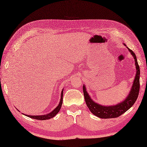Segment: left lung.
Listing matches in <instances>:
<instances>
[{
	"mask_svg": "<svg viewBox=\"0 0 147 147\" xmlns=\"http://www.w3.org/2000/svg\"><path fill=\"white\" fill-rule=\"evenodd\" d=\"M124 45H126L124 44ZM127 49H128L129 51L131 52V54L133 56L134 59L135 60L136 74L135 80L133 82L131 90L129 94L128 95V96L126 98V99L124 100L123 102L115 105L109 106V107H107V106H103L97 104L96 103L93 102L90 98L88 93L86 92L85 86H83L84 97H85L87 106H88L90 111L95 115L98 117L102 119H109L115 118L120 116V115L124 114V112H126L128 109L132 107L133 105L135 103L137 98H138L140 92V67L138 62H137V59L135 53L129 48Z\"/></svg>",
	"mask_w": 147,
	"mask_h": 147,
	"instance_id": "obj_1",
	"label": "left lung"
}]
</instances>
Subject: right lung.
Wrapping results in <instances>:
<instances>
[{
  "mask_svg": "<svg viewBox=\"0 0 147 147\" xmlns=\"http://www.w3.org/2000/svg\"><path fill=\"white\" fill-rule=\"evenodd\" d=\"M62 97H63V90H62L61 93V98L60 102H59V105L54 109V111H53L52 112H51V113L46 115H26L30 118L35 119H38V120H46V119H51L53 117H54L55 115L58 113L59 111H60V109L61 108V105L62 104V99H63Z\"/></svg>",
  "mask_w": 147,
  "mask_h": 147,
  "instance_id": "obj_1",
  "label": "right lung"
}]
</instances>
